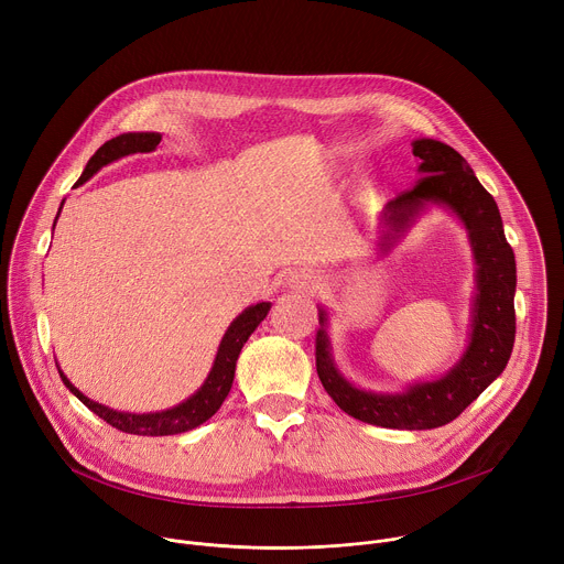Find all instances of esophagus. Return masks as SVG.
<instances>
[{
  "label": "esophagus",
  "mask_w": 564,
  "mask_h": 564,
  "mask_svg": "<svg viewBox=\"0 0 564 564\" xmlns=\"http://www.w3.org/2000/svg\"><path fill=\"white\" fill-rule=\"evenodd\" d=\"M288 288L294 292H303V294H312L318 288V281L312 272L307 270H294L288 276Z\"/></svg>",
  "instance_id": "esophagus-1"
}]
</instances>
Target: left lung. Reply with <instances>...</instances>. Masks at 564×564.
Returning a JSON list of instances; mask_svg holds the SVG:
<instances>
[{"mask_svg":"<svg viewBox=\"0 0 564 564\" xmlns=\"http://www.w3.org/2000/svg\"><path fill=\"white\" fill-rule=\"evenodd\" d=\"M413 153L422 160L420 181L383 207L377 252L388 254L433 205L464 225L475 259L468 346L440 379L415 381L399 392L366 390L339 370L328 337V310L318 307L316 372L350 417L383 429L429 431L453 422L507 368L516 341V257L494 196L479 185L466 160L433 138H417Z\"/></svg>","mask_w":564,"mask_h":564,"instance_id":"left-lung-1","label":"left lung"}]
</instances>
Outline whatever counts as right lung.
<instances>
[{"label": "right lung", "instance_id": "1", "mask_svg": "<svg viewBox=\"0 0 564 564\" xmlns=\"http://www.w3.org/2000/svg\"><path fill=\"white\" fill-rule=\"evenodd\" d=\"M163 135L155 131H138V133H120L111 140H107L87 163L83 176H79V183H87L91 176H96L102 167L116 163V160L131 155V153H147L153 151ZM64 205V200H62ZM59 205V212H62ZM57 212V216H59ZM55 216V220H57ZM55 229V223H53ZM272 303L270 301H261L257 305L246 307L240 312L229 328L225 330L216 359L212 364V370L207 375V379L203 381V386L187 397L185 401H181L178 406L167 409V411H158V413H122V411H113L109 406L98 404V401L89 399L85 392H79L68 377L59 370V377L64 381V386L83 401V404L94 411L98 417H102L107 424H111L113 429L129 433V435H147V437H160V435H178V433H187L196 426H200L203 422H207L225 401V397L229 394L231 381H234V370H236V359L240 355V348L246 346V341L250 339V335L259 328L261 321L268 316Z\"/></svg>", "mask_w": 564, "mask_h": 564}]
</instances>
